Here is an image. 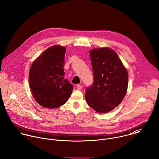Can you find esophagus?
I'll return each instance as SVG.
<instances>
[{
    "label": "esophagus",
    "mask_w": 159,
    "mask_h": 159,
    "mask_svg": "<svg viewBox=\"0 0 159 159\" xmlns=\"http://www.w3.org/2000/svg\"><path fill=\"white\" fill-rule=\"evenodd\" d=\"M77 89L79 90H81L82 89V85L80 84H77Z\"/></svg>",
    "instance_id": "34e87169"
}]
</instances>
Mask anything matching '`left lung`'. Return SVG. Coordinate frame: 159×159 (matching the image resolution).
<instances>
[{
    "instance_id": "obj_1",
    "label": "left lung",
    "mask_w": 159,
    "mask_h": 159,
    "mask_svg": "<svg viewBox=\"0 0 159 159\" xmlns=\"http://www.w3.org/2000/svg\"><path fill=\"white\" fill-rule=\"evenodd\" d=\"M94 82L85 90L88 105L99 113L117 107L125 98L128 75L117 53L109 48H95L90 52Z\"/></svg>"
}]
</instances>
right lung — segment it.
I'll return each mask as SVG.
<instances>
[{
	"mask_svg": "<svg viewBox=\"0 0 159 159\" xmlns=\"http://www.w3.org/2000/svg\"><path fill=\"white\" fill-rule=\"evenodd\" d=\"M64 47L55 45L48 48L32 63L29 82L33 96L43 107L56 108L70 98L73 85L63 77Z\"/></svg>",
	"mask_w": 159,
	"mask_h": 159,
	"instance_id": "add662e5",
	"label": "right lung"
}]
</instances>
